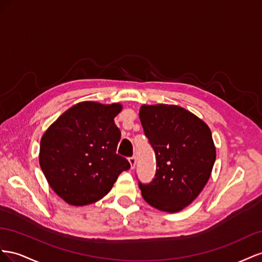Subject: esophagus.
<instances>
[{
    "label": "esophagus",
    "instance_id": "obj_1",
    "mask_svg": "<svg viewBox=\"0 0 262 262\" xmlns=\"http://www.w3.org/2000/svg\"><path fill=\"white\" fill-rule=\"evenodd\" d=\"M128 161H129V164H130V168L132 169L135 168V166H136V157L135 156L130 157V158H128Z\"/></svg>",
    "mask_w": 262,
    "mask_h": 262
}]
</instances>
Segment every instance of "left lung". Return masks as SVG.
<instances>
[{
    "label": "left lung",
    "instance_id": "8db88e82",
    "mask_svg": "<svg viewBox=\"0 0 262 262\" xmlns=\"http://www.w3.org/2000/svg\"><path fill=\"white\" fill-rule=\"evenodd\" d=\"M139 119L157 160L152 182H139L141 195L157 210L180 212L211 177L216 149L210 127L190 111L171 104H144Z\"/></svg>",
    "mask_w": 262,
    "mask_h": 262
}]
</instances>
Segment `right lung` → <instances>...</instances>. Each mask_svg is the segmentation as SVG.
Returning a JSON list of instances; mask_svg holds the SVG:
<instances>
[{
  "instance_id": "1",
  "label": "right lung",
  "mask_w": 262,
  "mask_h": 262,
  "mask_svg": "<svg viewBox=\"0 0 262 262\" xmlns=\"http://www.w3.org/2000/svg\"><path fill=\"white\" fill-rule=\"evenodd\" d=\"M121 103L84 101L67 110L43 133L39 164L50 188L73 206L92 204L130 168L116 154L121 130L114 118Z\"/></svg>"
}]
</instances>
